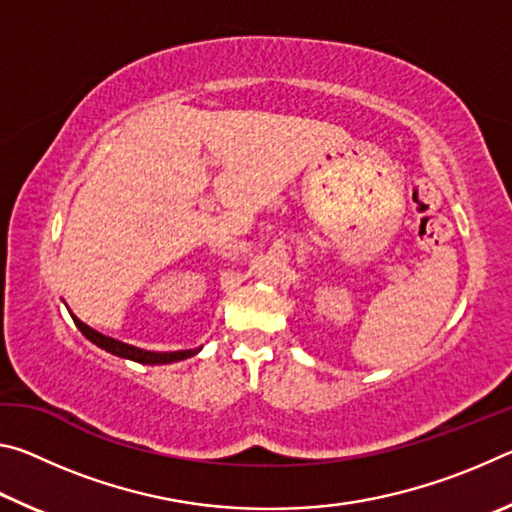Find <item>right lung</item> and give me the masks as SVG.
<instances>
[{
	"label": "right lung",
	"mask_w": 512,
	"mask_h": 512,
	"mask_svg": "<svg viewBox=\"0 0 512 512\" xmlns=\"http://www.w3.org/2000/svg\"><path fill=\"white\" fill-rule=\"evenodd\" d=\"M72 314V311H69ZM72 320L74 325L81 329V334L85 336V339L92 341L97 348L106 350L110 354H115V357H121V359H131V361H137V363H144V366H162V363H173V361H183V359H189L194 357V354L201 352V348H194V350H176V352H151V350H142V348H135V345H128V343H121L117 339H112V336H106L97 332V329H92L90 325H85L83 320L76 318L72 314Z\"/></svg>",
	"instance_id": "obj_1"
}]
</instances>
